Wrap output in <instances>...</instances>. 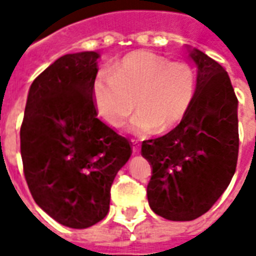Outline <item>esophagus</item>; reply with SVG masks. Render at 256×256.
Here are the masks:
<instances>
[{"mask_svg":"<svg viewBox=\"0 0 256 256\" xmlns=\"http://www.w3.org/2000/svg\"><path fill=\"white\" fill-rule=\"evenodd\" d=\"M132 152L134 153L140 152V142H138V140H132Z\"/></svg>","mask_w":256,"mask_h":256,"instance_id":"34e87169","label":"esophagus"}]
</instances>
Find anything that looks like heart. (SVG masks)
Listing matches in <instances>:
<instances>
[{"label": "heart", "mask_w": 256, "mask_h": 256, "mask_svg": "<svg viewBox=\"0 0 256 256\" xmlns=\"http://www.w3.org/2000/svg\"><path fill=\"white\" fill-rule=\"evenodd\" d=\"M196 90V74L185 60H168L138 51L128 55L111 76L99 75L94 83V100L100 118L122 128L134 111L130 128L141 134L174 130L189 110Z\"/></svg>", "instance_id": "1"}]
</instances>
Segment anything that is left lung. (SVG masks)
<instances>
[{
	"mask_svg": "<svg viewBox=\"0 0 256 256\" xmlns=\"http://www.w3.org/2000/svg\"><path fill=\"white\" fill-rule=\"evenodd\" d=\"M189 52L197 64L189 110L174 130L141 145L152 165L149 206L169 220L205 214L228 186L238 160V99L228 74L201 50Z\"/></svg>",
	"mask_w": 256,
	"mask_h": 256,
	"instance_id": "1",
	"label": "left lung"
}]
</instances>
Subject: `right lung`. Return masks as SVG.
<instances>
[{
  "label": "right lung",
  "mask_w": 256,
  "mask_h": 256,
  "mask_svg": "<svg viewBox=\"0 0 256 256\" xmlns=\"http://www.w3.org/2000/svg\"><path fill=\"white\" fill-rule=\"evenodd\" d=\"M96 51L67 54L30 86L21 156L30 193L63 226L87 228L110 210L111 186L130 144L98 118Z\"/></svg>",
  "instance_id": "obj_1"
}]
</instances>
